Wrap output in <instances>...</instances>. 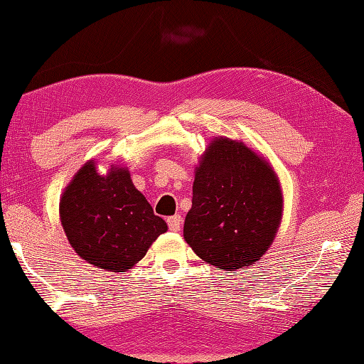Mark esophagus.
Wrapping results in <instances>:
<instances>
[{"instance_id":"obj_1","label":"esophagus","mask_w":364,"mask_h":364,"mask_svg":"<svg viewBox=\"0 0 364 364\" xmlns=\"http://www.w3.org/2000/svg\"><path fill=\"white\" fill-rule=\"evenodd\" d=\"M168 226L171 231H181L182 226V217L181 215H173L168 218Z\"/></svg>"}]
</instances>
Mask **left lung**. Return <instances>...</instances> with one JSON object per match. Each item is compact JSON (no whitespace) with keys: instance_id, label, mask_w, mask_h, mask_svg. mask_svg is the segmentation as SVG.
Segmentation results:
<instances>
[{"instance_id":"obj_1","label":"left lung","mask_w":364,"mask_h":364,"mask_svg":"<svg viewBox=\"0 0 364 364\" xmlns=\"http://www.w3.org/2000/svg\"><path fill=\"white\" fill-rule=\"evenodd\" d=\"M282 191L263 156L215 138L201 155L183 237L203 262L244 269L267 252L282 218Z\"/></svg>"}]
</instances>
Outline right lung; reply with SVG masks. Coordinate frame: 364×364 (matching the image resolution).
<instances>
[{
    "label": "right lung",
    "mask_w": 364,
    "mask_h": 364,
    "mask_svg": "<svg viewBox=\"0 0 364 364\" xmlns=\"http://www.w3.org/2000/svg\"><path fill=\"white\" fill-rule=\"evenodd\" d=\"M60 220L75 253L111 272L128 271L168 230L127 168L112 166L101 176L93 160L75 173L61 195Z\"/></svg>",
    "instance_id": "right-lung-1"
}]
</instances>
